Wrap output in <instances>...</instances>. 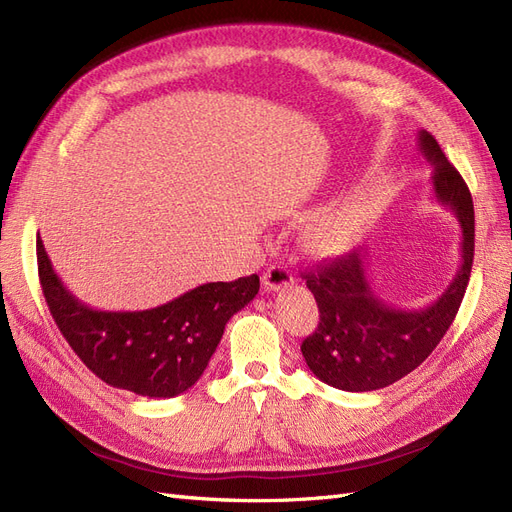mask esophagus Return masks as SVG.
Segmentation results:
<instances>
[{"instance_id":"esophagus-1","label":"esophagus","mask_w":512,"mask_h":512,"mask_svg":"<svg viewBox=\"0 0 512 512\" xmlns=\"http://www.w3.org/2000/svg\"><path fill=\"white\" fill-rule=\"evenodd\" d=\"M292 280H294V277L288 271V267L271 265L265 271V275H262V286H265V290H269V292H275V290H280V288L292 284Z\"/></svg>"}]
</instances>
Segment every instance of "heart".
Wrapping results in <instances>:
<instances>
[{"instance_id": "obj_1", "label": "heart", "mask_w": 512, "mask_h": 512, "mask_svg": "<svg viewBox=\"0 0 512 512\" xmlns=\"http://www.w3.org/2000/svg\"><path fill=\"white\" fill-rule=\"evenodd\" d=\"M363 224L361 209L333 207L316 215L307 228V241L318 250H339L344 247Z\"/></svg>"}]
</instances>
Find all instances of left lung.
Returning <instances> with one entry per match:
<instances>
[{
  "label": "left lung",
  "mask_w": 512,
  "mask_h": 512,
  "mask_svg": "<svg viewBox=\"0 0 512 512\" xmlns=\"http://www.w3.org/2000/svg\"><path fill=\"white\" fill-rule=\"evenodd\" d=\"M418 149L433 168V194L461 226V265L438 301L425 309H395L367 282L365 252L354 250L303 273L318 303V329L303 339L307 367L324 384L363 393L384 389L421 365L451 327L466 294L474 260V205L466 181L429 132Z\"/></svg>",
  "instance_id": "1"
}]
</instances>
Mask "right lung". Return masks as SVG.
<instances>
[{
    "mask_svg": "<svg viewBox=\"0 0 512 512\" xmlns=\"http://www.w3.org/2000/svg\"><path fill=\"white\" fill-rule=\"evenodd\" d=\"M46 305L76 356L115 389L143 397H177L198 382L226 322L250 303L258 275L203 284L143 312H100L61 284L42 241L36 243Z\"/></svg>",
    "mask_w": 512,
    "mask_h": 512,
    "instance_id": "add662e5",
    "label": "right lung"
}]
</instances>
